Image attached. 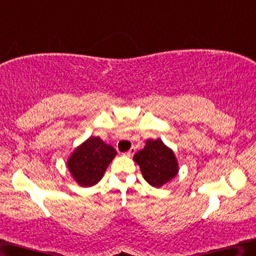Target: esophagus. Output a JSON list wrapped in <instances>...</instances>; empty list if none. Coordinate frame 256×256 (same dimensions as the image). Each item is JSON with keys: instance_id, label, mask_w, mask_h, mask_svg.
Returning a JSON list of instances; mask_svg holds the SVG:
<instances>
[{"instance_id": "obj_1", "label": "esophagus", "mask_w": 256, "mask_h": 256, "mask_svg": "<svg viewBox=\"0 0 256 256\" xmlns=\"http://www.w3.org/2000/svg\"><path fill=\"white\" fill-rule=\"evenodd\" d=\"M135 152H136L135 146H132V148H130V149H129L127 152H124V155H126V156H129V157H130V156H132V155H134V154H135Z\"/></svg>"}]
</instances>
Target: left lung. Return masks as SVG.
I'll list each match as a JSON object with an SVG mask.
<instances>
[{
	"label": "left lung",
	"instance_id": "8db88e82",
	"mask_svg": "<svg viewBox=\"0 0 256 256\" xmlns=\"http://www.w3.org/2000/svg\"><path fill=\"white\" fill-rule=\"evenodd\" d=\"M134 160L141 168L144 180L154 188H160L178 174V162L172 150L162 140H148L146 146L135 154Z\"/></svg>",
	"mask_w": 256,
	"mask_h": 256
}]
</instances>
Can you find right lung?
<instances>
[{"mask_svg":"<svg viewBox=\"0 0 256 256\" xmlns=\"http://www.w3.org/2000/svg\"><path fill=\"white\" fill-rule=\"evenodd\" d=\"M116 154L113 146L100 138L90 136L72 152L68 160V168L80 186H93L102 178Z\"/></svg>","mask_w":256,"mask_h":256,"instance_id":"obj_1","label":"right lung"}]
</instances>
